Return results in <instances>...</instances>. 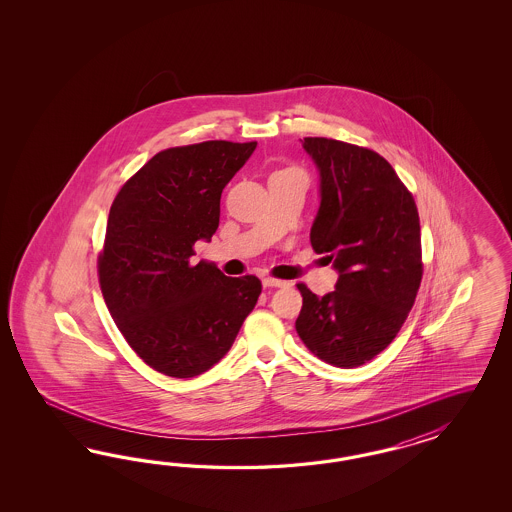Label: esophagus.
Listing matches in <instances>:
<instances>
[{
	"mask_svg": "<svg viewBox=\"0 0 512 512\" xmlns=\"http://www.w3.org/2000/svg\"><path fill=\"white\" fill-rule=\"evenodd\" d=\"M263 285L264 287H285L287 281H283V279L264 278Z\"/></svg>",
	"mask_w": 512,
	"mask_h": 512,
	"instance_id": "34e87169",
	"label": "esophagus"
}]
</instances>
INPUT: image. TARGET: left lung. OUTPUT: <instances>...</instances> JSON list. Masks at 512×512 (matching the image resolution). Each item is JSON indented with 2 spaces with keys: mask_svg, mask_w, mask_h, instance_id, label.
I'll return each instance as SVG.
<instances>
[{
  "mask_svg": "<svg viewBox=\"0 0 512 512\" xmlns=\"http://www.w3.org/2000/svg\"><path fill=\"white\" fill-rule=\"evenodd\" d=\"M319 172L311 246L338 272L317 296L300 283L296 332L338 368L377 357L400 332L422 279L420 221L413 195L385 157L341 140H300Z\"/></svg>",
  "mask_w": 512,
  "mask_h": 512,
  "instance_id": "8db88e82",
  "label": "left lung"
}]
</instances>
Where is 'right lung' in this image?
<instances>
[{"label": "right lung", "instance_id": "obj_1", "mask_svg": "<svg viewBox=\"0 0 512 512\" xmlns=\"http://www.w3.org/2000/svg\"><path fill=\"white\" fill-rule=\"evenodd\" d=\"M257 142L208 140L155 154L110 206L99 283L114 323L155 372L187 379L233 347L261 295L255 276L191 264L219 225L223 187Z\"/></svg>", "mask_w": 512, "mask_h": 512}]
</instances>
